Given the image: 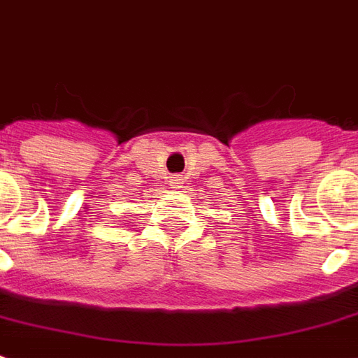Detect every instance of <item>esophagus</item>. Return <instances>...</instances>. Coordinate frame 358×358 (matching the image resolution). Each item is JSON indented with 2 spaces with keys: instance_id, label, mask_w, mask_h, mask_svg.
<instances>
[{
  "instance_id": "obj_1",
  "label": "esophagus",
  "mask_w": 358,
  "mask_h": 358,
  "mask_svg": "<svg viewBox=\"0 0 358 358\" xmlns=\"http://www.w3.org/2000/svg\"><path fill=\"white\" fill-rule=\"evenodd\" d=\"M171 184H173L174 187H180V184H182V182H180V176H173V178H171Z\"/></svg>"
}]
</instances>
